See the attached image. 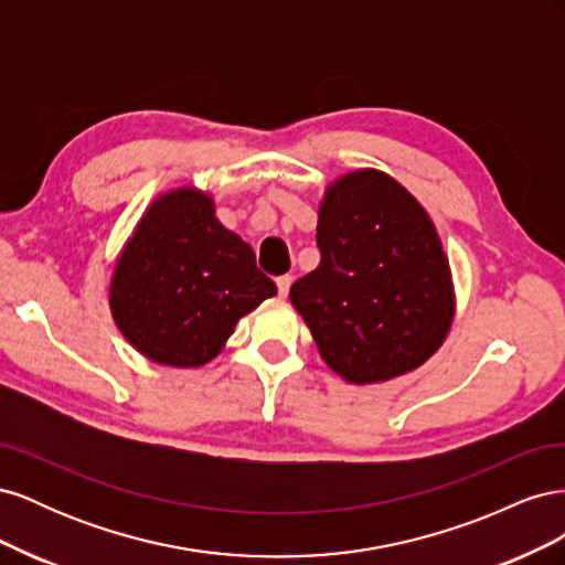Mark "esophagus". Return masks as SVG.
Masks as SVG:
<instances>
[{"instance_id":"esophagus-1","label":"esophagus","mask_w":565,"mask_h":565,"mask_svg":"<svg viewBox=\"0 0 565 565\" xmlns=\"http://www.w3.org/2000/svg\"><path fill=\"white\" fill-rule=\"evenodd\" d=\"M276 285H278V295H280V297H287L289 285H292V276H280V278L276 280Z\"/></svg>"}]
</instances>
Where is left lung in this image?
<instances>
[{
    "label": "left lung",
    "instance_id": "left-lung-1",
    "mask_svg": "<svg viewBox=\"0 0 565 565\" xmlns=\"http://www.w3.org/2000/svg\"><path fill=\"white\" fill-rule=\"evenodd\" d=\"M320 264L289 287L316 347L339 377L377 384L413 372L446 341L455 316L448 256L405 188L358 169L324 191Z\"/></svg>",
    "mask_w": 565,
    "mask_h": 565
}]
</instances>
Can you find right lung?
I'll use <instances>...</instances> for the list:
<instances>
[{"label": "right lung", "mask_w": 565, "mask_h": 565, "mask_svg": "<svg viewBox=\"0 0 565 565\" xmlns=\"http://www.w3.org/2000/svg\"><path fill=\"white\" fill-rule=\"evenodd\" d=\"M278 287L252 247L221 226L214 200L177 188L146 210L115 266L110 311L152 363L200 367L224 349L237 320Z\"/></svg>", "instance_id": "right-lung-1"}]
</instances>
